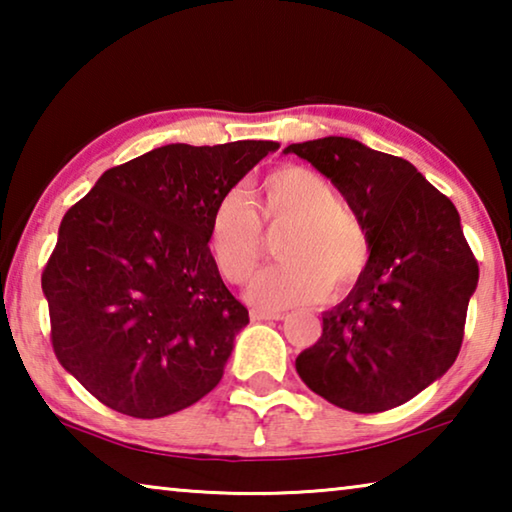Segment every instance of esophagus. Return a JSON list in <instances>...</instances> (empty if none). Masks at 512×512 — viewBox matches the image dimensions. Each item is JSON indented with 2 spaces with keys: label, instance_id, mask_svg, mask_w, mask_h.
Returning a JSON list of instances; mask_svg holds the SVG:
<instances>
[{
  "label": "esophagus",
  "instance_id": "1",
  "mask_svg": "<svg viewBox=\"0 0 512 512\" xmlns=\"http://www.w3.org/2000/svg\"><path fill=\"white\" fill-rule=\"evenodd\" d=\"M253 320H282L284 311H271V309H253L250 311Z\"/></svg>",
  "mask_w": 512,
  "mask_h": 512
}]
</instances>
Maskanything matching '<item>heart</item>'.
<instances>
[{
    "mask_svg": "<svg viewBox=\"0 0 512 512\" xmlns=\"http://www.w3.org/2000/svg\"><path fill=\"white\" fill-rule=\"evenodd\" d=\"M262 223L284 225L277 257L248 284L257 307L282 309L327 296H341L368 264L370 244L357 216L318 173L282 167L259 183L250 203L228 192L207 221V255L223 280L246 282L262 255Z\"/></svg>",
    "mask_w": 512,
    "mask_h": 512,
    "instance_id": "b5f03b06",
    "label": "heart"
}]
</instances>
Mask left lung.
I'll return each mask as SVG.
<instances>
[{
    "label": "left lung",
    "mask_w": 512,
    "mask_h": 512,
    "mask_svg": "<svg viewBox=\"0 0 512 512\" xmlns=\"http://www.w3.org/2000/svg\"><path fill=\"white\" fill-rule=\"evenodd\" d=\"M332 180L368 235L370 257L348 298L323 314V336L296 370L352 413L395 409L452 368L479 264L461 216L409 160L350 137L289 144Z\"/></svg>",
    "instance_id": "1"
}]
</instances>
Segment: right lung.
I'll use <instances>...</instances> for the list:
<instances>
[{
  "label": "right lung",
  "mask_w": 512,
  "mask_h": 512,
  "mask_svg": "<svg viewBox=\"0 0 512 512\" xmlns=\"http://www.w3.org/2000/svg\"><path fill=\"white\" fill-rule=\"evenodd\" d=\"M277 142L167 144L108 169L58 228L42 273L69 375L131 418H164L223 377L248 309L207 255V221Z\"/></svg>",
  "instance_id": "add662e5"
}]
</instances>
